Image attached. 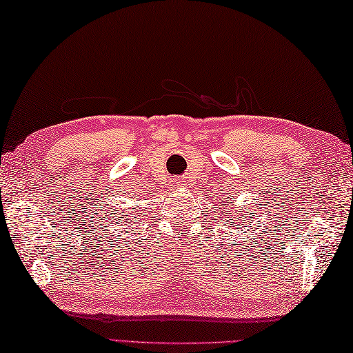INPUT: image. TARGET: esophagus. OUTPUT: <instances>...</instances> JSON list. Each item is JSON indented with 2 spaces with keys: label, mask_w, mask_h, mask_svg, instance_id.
I'll return each mask as SVG.
<instances>
[{
  "label": "esophagus",
  "mask_w": 353,
  "mask_h": 353,
  "mask_svg": "<svg viewBox=\"0 0 353 353\" xmlns=\"http://www.w3.org/2000/svg\"><path fill=\"white\" fill-rule=\"evenodd\" d=\"M172 186L173 188H176V189H180V188H184V181H181L180 178H175V180L172 181Z\"/></svg>",
  "instance_id": "obj_1"
}]
</instances>
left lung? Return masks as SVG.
Returning <instances> with one entry per match:
<instances>
[{"label":"left lung","mask_w":353,"mask_h":353,"mask_svg":"<svg viewBox=\"0 0 353 353\" xmlns=\"http://www.w3.org/2000/svg\"><path fill=\"white\" fill-rule=\"evenodd\" d=\"M221 200H223V199H221ZM234 200V199H232ZM228 201H230V203H232L231 201V199H230V196H228ZM226 211H228V209H226ZM230 212H231V209H230ZM240 212H243V211H239V219H242V217H240ZM221 214H225V212H221ZM237 214V212H236ZM245 215H248V214H245ZM250 217H251V215H250ZM245 221H246V217H245V220L242 221V223H245ZM231 223L234 225V226H236L237 228V230H239V228H240V221H239V225H236V223H234V221H231Z\"/></svg>","instance_id":"1"}]
</instances>
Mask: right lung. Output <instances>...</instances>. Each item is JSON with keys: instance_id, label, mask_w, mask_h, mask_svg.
Masks as SVG:
<instances>
[{"instance_id": "obj_1", "label": "right lung", "mask_w": 353, "mask_h": 353, "mask_svg": "<svg viewBox=\"0 0 353 353\" xmlns=\"http://www.w3.org/2000/svg\"><path fill=\"white\" fill-rule=\"evenodd\" d=\"M108 219H110L111 221H113V220H114V223L117 225V223H119V221H122V219H123V217H121V215H119V214H117V215H116V214H114L113 211H111V214H110V217H108ZM111 225H113V223H111Z\"/></svg>"}]
</instances>
